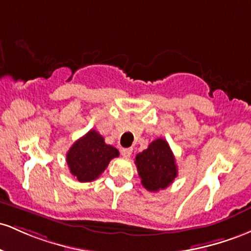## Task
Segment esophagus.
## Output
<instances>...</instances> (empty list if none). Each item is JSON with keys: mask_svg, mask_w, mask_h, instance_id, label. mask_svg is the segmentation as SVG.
<instances>
[{"mask_svg": "<svg viewBox=\"0 0 251 251\" xmlns=\"http://www.w3.org/2000/svg\"><path fill=\"white\" fill-rule=\"evenodd\" d=\"M131 153H133V148H123L122 151H121V154H122L123 157H130Z\"/></svg>", "mask_w": 251, "mask_h": 251, "instance_id": "esophagus-1", "label": "esophagus"}]
</instances>
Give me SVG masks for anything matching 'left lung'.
I'll use <instances>...</instances> for the list:
<instances>
[{"mask_svg":"<svg viewBox=\"0 0 251 251\" xmlns=\"http://www.w3.org/2000/svg\"><path fill=\"white\" fill-rule=\"evenodd\" d=\"M135 165L143 187L151 192L168 187L178 176L176 157L163 139L154 140L135 157Z\"/></svg>","mask_w":251,"mask_h":251,"instance_id":"obj_1","label":"left lung"}]
</instances>
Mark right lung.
<instances>
[{
    "instance_id": "obj_1",
    "label": "right lung",
    "mask_w": 251,
    "mask_h": 251,
    "mask_svg": "<svg viewBox=\"0 0 251 251\" xmlns=\"http://www.w3.org/2000/svg\"><path fill=\"white\" fill-rule=\"evenodd\" d=\"M118 155L117 149L106 145L102 135L90 130L69 149L66 162L78 181L90 182L97 179L108 167L109 162Z\"/></svg>"
}]
</instances>
